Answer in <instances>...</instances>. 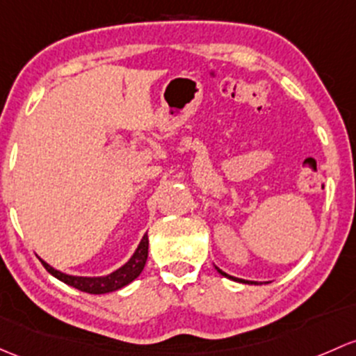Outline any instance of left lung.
Segmentation results:
<instances>
[{
	"label": "left lung",
	"instance_id": "1",
	"mask_svg": "<svg viewBox=\"0 0 356 356\" xmlns=\"http://www.w3.org/2000/svg\"><path fill=\"white\" fill-rule=\"evenodd\" d=\"M216 268V266H215ZM216 271L220 273V275L222 276H225V278H228V280H234V282H241V283H257V282H247V280H241V278H235V276H230V275H227V273H223L222 269L220 268H216Z\"/></svg>",
	"mask_w": 356,
	"mask_h": 356
}]
</instances>
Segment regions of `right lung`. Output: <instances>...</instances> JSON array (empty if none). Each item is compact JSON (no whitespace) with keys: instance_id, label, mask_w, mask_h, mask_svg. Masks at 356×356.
<instances>
[{"instance_id":"1","label":"right lung","mask_w":356,"mask_h":356,"mask_svg":"<svg viewBox=\"0 0 356 356\" xmlns=\"http://www.w3.org/2000/svg\"><path fill=\"white\" fill-rule=\"evenodd\" d=\"M147 259H148V235L145 234L143 238H141L140 245H138V249L134 250V254L131 256L128 263L122 264L121 268L115 269V271H112L111 275L107 276H71L49 266L46 261L40 259V263H42V266L46 268L54 278H58L59 282L76 288V290L85 291V293L102 295V293H109V291L119 290V288L129 285L131 282H134V280L140 276V273L143 271L145 264H147Z\"/></svg>"}]
</instances>
